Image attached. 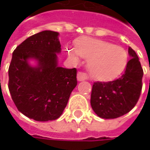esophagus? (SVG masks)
Segmentation results:
<instances>
[{
  "instance_id": "esophagus-1",
  "label": "esophagus",
  "mask_w": 150,
  "mask_h": 150,
  "mask_svg": "<svg viewBox=\"0 0 150 150\" xmlns=\"http://www.w3.org/2000/svg\"><path fill=\"white\" fill-rule=\"evenodd\" d=\"M77 78H78V81H84V80H86L88 78V76L84 72H78Z\"/></svg>"
}]
</instances>
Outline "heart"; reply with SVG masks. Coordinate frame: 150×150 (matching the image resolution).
<instances>
[{"instance_id": "heart-1", "label": "heart", "mask_w": 150, "mask_h": 150, "mask_svg": "<svg viewBox=\"0 0 150 150\" xmlns=\"http://www.w3.org/2000/svg\"><path fill=\"white\" fill-rule=\"evenodd\" d=\"M67 54L74 61L79 60L80 56L89 59L90 75L102 81L117 78L128 61V54L123 47L91 38H80L76 42V48H69Z\"/></svg>"}]
</instances>
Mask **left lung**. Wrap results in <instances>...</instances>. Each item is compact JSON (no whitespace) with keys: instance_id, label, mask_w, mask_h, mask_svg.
I'll return each mask as SVG.
<instances>
[{"instance_id":"obj_1","label":"left lung","mask_w":150,"mask_h":150,"mask_svg":"<svg viewBox=\"0 0 150 150\" xmlns=\"http://www.w3.org/2000/svg\"><path fill=\"white\" fill-rule=\"evenodd\" d=\"M129 60L124 73L109 82H95L91 106L102 118H116L129 112L138 103L142 90L144 71L136 52L129 47Z\"/></svg>"}]
</instances>
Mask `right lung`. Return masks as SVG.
Masks as SVG:
<instances>
[{
    "label": "right lung",
    "mask_w": 150,
    "mask_h": 150,
    "mask_svg": "<svg viewBox=\"0 0 150 150\" xmlns=\"http://www.w3.org/2000/svg\"><path fill=\"white\" fill-rule=\"evenodd\" d=\"M58 32L32 35L16 47L8 69V88L15 105L21 113L36 121L58 118L77 86V69L57 66L61 52ZM38 62V67L28 63Z\"/></svg>",
    "instance_id": "right-lung-1"
}]
</instances>
